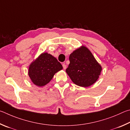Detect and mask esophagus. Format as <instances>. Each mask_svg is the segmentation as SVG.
Listing matches in <instances>:
<instances>
[{
	"instance_id": "esophagus-1",
	"label": "esophagus",
	"mask_w": 130,
	"mask_h": 130,
	"mask_svg": "<svg viewBox=\"0 0 130 130\" xmlns=\"http://www.w3.org/2000/svg\"><path fill=\"white\" fill-rule=\"evenodd\" d=\"M62 66H63V69L64 70H66L67 69V66H66V64L65 63H63V64H62Z\"/></svg>"
}]
</instances>
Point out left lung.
Here are the masks:
<instances>
[{
  "label": "left lung",
  "mask_w": 130,
  "mask_h": 130,
  "mask_svg": "<svg viewBox=\"0 0 130 130\" xmlns=\"http://www.w3.org/2000/svg\"><path fill=\"white\" fill-rule=\"evenodd\" d=\"M70 64L66 70L75 85L87 87L96 82L102 67L87 47L82 45L70 54Z\"/></svg>",
  "instance_id": "left-lung-1"
}]
</instances>
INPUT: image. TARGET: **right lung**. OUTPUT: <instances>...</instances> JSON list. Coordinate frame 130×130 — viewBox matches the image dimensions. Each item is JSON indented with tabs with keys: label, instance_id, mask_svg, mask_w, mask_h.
<instances>
[{
	"label": "right lung",
	"instance_id": "1",
	"mask_svg": "<svg viewBox=\"0 0 130 130\" xmlns=\"http://www.w3.org/2000/svg\"><path fill=\"white\" fill-rule=\"evenodd\" d=\"M62 69V66L55 57L44 52L31 63L28 73L34 85L42 87L48 83L55 74Z\"/></svg>",
	"mask_w": 130,
	"mask_h": 130
}]
</instances>
